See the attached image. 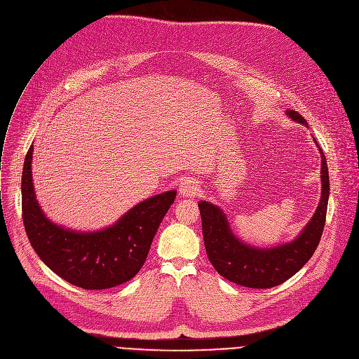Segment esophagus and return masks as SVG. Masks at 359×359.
Wrapping results in <instances>:
<instances>
[{
  "label": "esophagus",
  "mask_w": 359,
  "mask_h": 359,
  "mask_svg": "<svg viewBox=\"0 0 359 359\" xmlns=\"http://www.w3.org/2000/svg\"><path fill=\"white\" fill-rule=\"evenodd\" d=\"M199 191V185L198 181L192 180V178H185L182 180L181 185H180V194L182 196H195Z\"/></svg>",
  "instance_id": "1"
}]
</instances>
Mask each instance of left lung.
Masks as SVG:
<instances>
[{
    "instance_id": "1",
    "label": "left lung",
    "mask_w": 359,
    "mask_h": 359,
    "mask_svg": "<svg viewBox=\"0 0 359 359\" xmlns=\"http://www.w3.org/2000/svg\"><path fill=\"white\" fill-rule=\"evenodd\" d=\"M287 114L307 126L306 118L296 110ZM323 192L318 208L310 224L292 243L273 249H256L239 242L229 229L225 215L218 206L199 202L202 235L209 262L222 277L243 287L270 289L294 276L316 252L327 217L330 177L324 153L321 151Z\"/></svg>"
}]
</instances>
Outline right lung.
<instances>
[{
	"label": "right lung",
	"instance_id": "add662e5",
	"mask_svg": "<svg viewBox=\"0 0 359 359\" xmlns=\"http://www.w3.org/2000/svg\"><path fill=\"white\" fill-rule=\"evenodd\" d=\"M34 146L22 170V221L41 260L59 277L85 290H104L131 280L144 264L164 215L175 201L168 191L142 201L113 226L95 233H76L49 222L32 185Z\"/></svg>",
	"mask_w": 359,
	"mask_h": 359
}]
</instances>
